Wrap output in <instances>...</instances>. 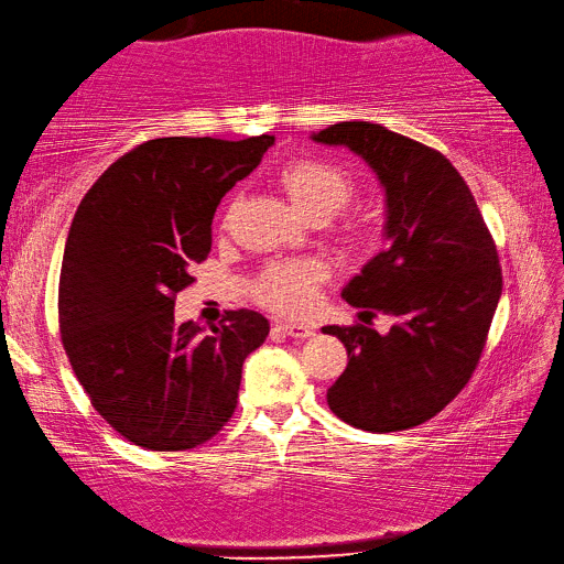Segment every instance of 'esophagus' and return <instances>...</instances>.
Segmentation results:
<instances>
[{"instance_id": "1", "label": "esophagus", "mask_w": 564, "mask_h": 564, "mask_svg": "<svg viewBox=\"0 0 564 564\" xmlns=\"http://www.w3.org/2000/svg\"><path fill=\"white\" fill-rule=\"evenodd\" d=\"M278 328L284 330L290 338H308V336H314V326L296 324V321H278Z\"/></svg>"}]
</instances>
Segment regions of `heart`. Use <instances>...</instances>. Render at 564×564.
Here are the masks:
<instances>
[{"mask_svg":"<svg viewBox=\"0 0 564 564\" xmlns=\"http://www.w3.org/2000/svg\"><path fill=\"white\" fill-rule=\"evenodd\" d=\"M280 182L296 209L312 218L336 214L350 202L355 189L350 172L326 158H294L284 165ZM324 280L326 268L316 260L280 262L262 272L258 296L280 312L304 314L314 306L316 286Z\"/></svg>","mask_w":564,"mask_h":564,"instance_id":"b5f03b06","label":"heart"}]
</instances>
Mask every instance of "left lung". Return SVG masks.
Masks as SVG:
<instances>
[{"mask_svg": "<svg viewBox=\"0 0 564 564\" xmlns=\"http://www.w3.org/2000/svg\"><path fill=\"white\" fill-rule=\"evenodd\" d=\"M312 138L346 145L384 187L389 246L343 286V299L362 318L394 316L387 336L362 324L324 328L348 350L328 406L370 433L413 429L475 372L501 296L497 246L443 153L370 121H340Z\"/></svg>", "mask_w": 564, "mask_h": 564, "instance_id": "obj_1", "label": "left lung"}]
</instances>
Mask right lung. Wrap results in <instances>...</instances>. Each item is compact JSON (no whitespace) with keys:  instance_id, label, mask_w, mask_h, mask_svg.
I'll return each mask as SVG.
<instances>
[{"instance_id":"right-lung-1","label":"right lung","mask_w":564,"mask_h":564,"mask_svg":"<svg viewBox=\"0 0 564 564\" xmlns=\"http://www.w3.org/2000/svg\"><path fill=\"white\" fill-rule=\"evenodd\" d=\"M272 143L155 138L109 165L77 206L57 290L63 348L91 406L133 445L189 451L234 416L268 318L226 312L204 336L177 324L175 296L209 256L216 206Z\"/></svg>"}]
</instances>
